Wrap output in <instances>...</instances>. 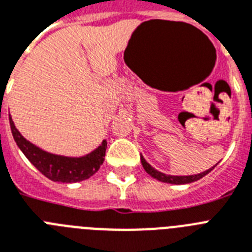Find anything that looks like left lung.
I'll use <instances>...</instances> for the list:
<instances>
[{
  "instance_id": "left-lung-1",
  "label": "left lung",
  "mask_w": 252,
  "mask_h": 252,
  "mask_svg": "<svg viewBox=\"0 0 252 252\" xmlns=\"http://www.w3.org/2000/svg\"><path fill=\"white\" fill-rule=\"evenodd\" d=\"M141 162L143 168L146 170L148 175H151L153 179H156L158 181H162V183H167V184H175V185H184V184H190V183H194V181H198L200 180L202 178H204L205 175L209 174V172L213 170L214 167L217 165H214L213 167L208 168L207 171H203L200 174H195V175H188V176H178V175H167V174H163V172L158 171L156 168L151 166L150 163L144 159V157L141 155Z\"/></svg>"
}]
</instances>
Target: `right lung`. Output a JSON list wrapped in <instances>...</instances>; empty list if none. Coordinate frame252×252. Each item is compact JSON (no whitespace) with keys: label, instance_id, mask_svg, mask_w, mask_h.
Wrapping results in <instances>:
<instances>
[{"label":"right lung","instance_id":"obj_1","mask_svg":"<svg viewBox=\"0 0 252 252\" xmlns=\"http://www.w3.org/2000/svg\"><path fill=\"white\" fill-rule=\"evenodd\" d=\"M10 126L17 147L20 148L26 158L29 159L45 178L50 180L58 181V183H78V181L86 180L99 171L100 166L104 162L106 146H108L106 139H104L96 150L87 153L85 156L69 157L47 152L24 138L23 134L15 126L14 120L11 117Z\"/></svg>","mask_w":252,"mask_h":252}]
</instances>
